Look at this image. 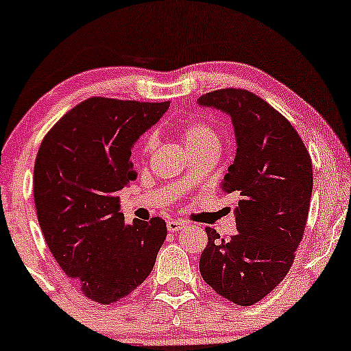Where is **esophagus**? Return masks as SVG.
<instances>
[{
  "instance_id": "34e87169",
  "label": "esophagus",
  "mask_w": 351,
  "mask_h": 351,
  "mask_svg": "<svg viewBox=\"0 0 351 351\" xmlns=\"http://www.w3.org/2000/svg\"><path fill=\"white\" fill-rule=\"evenodd\" d=\"M184 226H186V223H184V221H180V219H170L167 223V228H168V231H170V232L181 231V229H183Z\"/></svg>"
}]
</instances>
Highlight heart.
Segmentation results:
<instances>
[{
  "label": "heart",
  "instance_id": "b5f03b06",
  "mask_svg": "<svg viewBox=\"0 0 351 351\" xmlns=\"http://www.w3.org/2000/svg\"><path fill=\"white\" fill-rule=\"evenodd\" d=\"M183 138H184V143H186L188 150L189 148L201 147V145L219 143L216 132L213 130L211 125L203 123V122H195V123L186 125V127L183 128ZM153 145H155V140H153V136H148V138L143 142V147H142V152L145 155L152 152Z\"/></svg>",
  "mask_w": 351,
  "mask_h": 351
}]
</instances>
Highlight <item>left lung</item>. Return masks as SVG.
Instances as JSON below:
<instances>
[{
    "label": "left lung",
    "instance_id": "8db88e82",
    "mask_svg": "<svg viewBox=\"0 0 351 351\" xmlns=\"http://www.w3.org/2000/svg\"><path fill=\"white\" fill-rule=\"evenodd\" d=\"M198 106L231 117L237 145L221 183L224 195L237 198V234L219 239L206 228L199 272L224 299L249 307L271 293L293 263L312 198V160L291 122L252 92L213 90Z\"/></svg>",
    "mask_w": 351,
    "mask_h": 351
}]
</instances>
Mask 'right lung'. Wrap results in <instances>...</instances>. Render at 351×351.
<instances>
[{"mask_svg":"<svg viewBox=\"0 0 351 351\" xmlns=\"http://www.w3.org/2000/svg\"><path fill=\"white\" fill-rule=\"evenodd\" d=\"M170 102L92 97L44 136L34 203L47 247L64 274L99 304L143 284L167 237L162 217L125 224L119 191L136 180L132 148Z\"/></svg>","mask_w":351,"mask_h":351,"instance_id":"add662e5","label":"right lung"}]
</instances>
